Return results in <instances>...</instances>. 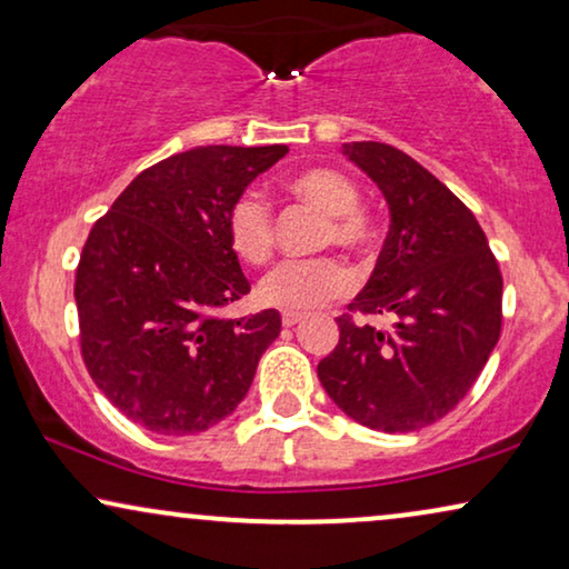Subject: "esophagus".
Instances as JSON below:
<instances>
[{
	"label": "esophagus",
	"mask_w": 569,
	"mask_h": 569,
	"mask_svg": "<svg viewBox=\"0 0 569 569\" xmlns=\"http://www.w3.org/2000/svg\"><path fill=\"white\" fill-rule=\"evenodd\" d=\"M302 321V313H295V310H284L282 313V323L284 326H295V323H300Z\"/></svg>",
	"instance_id": "obj_1"
}]
</instances>
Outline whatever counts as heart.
Returning <instances> with one entry per match:
<instances>
[{"instance_id":"heart-1","label":"heart","mask_w":569,"mask_h":569,"mask_svg":"<svg viewBox=\"0 0 569 569\" xmlns=\"http://www.w3.org/2000/svg\"><path fill=\"white\" fill-rule=\"evenodd\" d=\"M284 189L295 199L308 201L329 214L321 232V246H337L357 259H370L378 248V230L370 214L360 207V191L352 178L333 168H308L287 178ZM228 240L240 259L263 263L274 251V212L261 191L238 193L224 217ZM352 277L333 256L290 259L277 263L259 282L263 306L282 310H308L349 292Z\"/></svg>"}]
</instances>
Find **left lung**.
<instances>
[{
    "label": "left lung",
    "mask_w": 569,
    "mask_h": 569,
    "mask_svg": "<svg viewBox=\"0 0 569 569\" xmlns=\"http://www.w3.org/2000/svg\"><path fill=\"white\" fill-rule=\"evenodd\" d=\"M391 209L365 290L339 316V345L318 362L333 403L370 430L411 432L458 407L502 329V274L471 209L407 152L345 144ZM352 312L391 315V330Z\"/></svg>",
    "instance_id": "1"
}]
</instances>
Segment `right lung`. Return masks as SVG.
<instances>
[{"mask_svg":"<svg viewBox=\"0 0 569 569\" xmlns=\"http://www.w3.org/2000/svg\"><path fill=\"white\" fill-rule=\"evenodd\" d=\"M287 144L193 147L154 162L92 224L77 263L80 347L106 399L144 430L193 435L232 415L277 310L224 318L251 292L224 217Z\"/></svg>","mask_w":569,"mask_h":569,"instance_id":"add662e5","label":"right lung"}]
</instances>
